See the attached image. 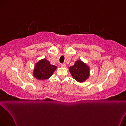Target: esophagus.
Instances as JSON below:
<instances>
[{"mask_svg": "<svg viewBox=\"0 0 126 126\" xmlns=\"http://www.w3.org/2000/svg\"><path fill=\"white\" fill-rule=\"evenodd\" d=\"M61 66L62 67H65L66 66V64H64V63L61 64Z\"/></svg>", "mask_w": 126, "mask_h": 126, "instance_id": "obj_1", "label": "esophagus"}]
</instances>
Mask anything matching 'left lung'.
<instances>
[{"label": "left lung", "instance_id": "left-lung-1", "mask_svg": "<svg viewBox=\"0 0 126 126\" xmlns=\"http://www.w3.org/2000/svg\"><path fill=\"white\" fill-rule=\"evenodd\" d=\"M69 71L75 80L80 83L87 80L90 75L89 67L80 60L77 61L73 66L70 67Z\"/></svg>", "mask_w": 126, "mask_h": 126}]
</instances>
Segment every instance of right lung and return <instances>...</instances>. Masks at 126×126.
<instances>
[{"label":"right lung","mask_w":126,"mask_h":126,"mask_svg":"<svg viewBox=\"0 0 126 126\" xmlns=\"http://www.w3.org/2000/svg\"><path fill=\"white\" fill-rule=\"evenodd\" d=\"M57 67L51 65L48 60L45 59L39 60L35 64L33 75L39 80H44L52 76Z\"/></svg>","instance_id":"right-lung-1"}]
</instances>
